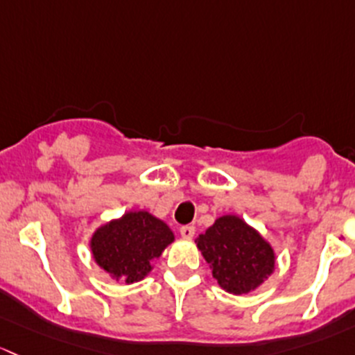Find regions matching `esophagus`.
I'll return each instance as SVG.
<instances>
[{"label":"esophagus","instance_id":"obj_1","mask_svg":"<svg viewBox=\"0 0 355 355\" xmlns=\"http://www.w3.org/2000/svg\"><path fill=\"white\" fill-rule=\"evenodd\" d=\"M179 232H181V236L184 237V239H191V237L195 236V227H193V225H182V227L179 229Z\"/></svg>","mask_w":355,"mask_h":355}]
</instances>
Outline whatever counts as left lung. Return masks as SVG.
Masks as SVG:
<instances>
[{
    "instance_id": "8db88e82",
    "label": "left lung",
    "mask_w": 355,
    "mask_h": 355,
    "mask_svg": "<svg viewBox=\"0 0 355 355\" xmlns=\"http://www.w3.org/2000/svg\"><path fill=\"white\" fill-rule=\"evenodd\" d=\"M211 275L224 291H254L275 270V251L257 229L237 215H222L196 239Z\"/></svg>"
}]
</instances>
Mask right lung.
Masks as SVG:
<instances>
[{"label":"right lung","instance_id":"add662e5","mask_svg":"<svg viewBox=\"0 0 355 355\" xmlns=\"http://www.w3.org/2000/svg\"><path fill=\"white\" fill-rule=\"evenodd\" d=\"M174 241L166 222L145 210L126 211L101 225L90 239L96 263L112 279L140 282L152 272V261Z\"/></svg>","mask_w":355,"mask_h":355}]
</instances>
